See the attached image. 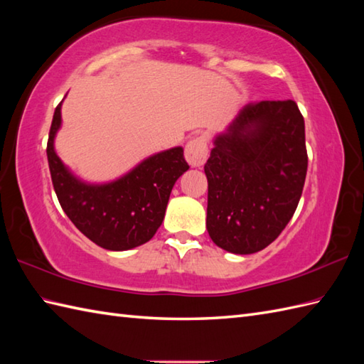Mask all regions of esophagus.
Returning <instances> with one entry per match:
<instances>
[{
    "mask_svg": "<svg viewBox=\"0 0 364 364\" xmlns=\"http://www.w3.org/2000/svg\"><path fill=\"white\" fill-rule=\"evenodd\" d=\"M184 156L192 167H202L208 159V139L205 136H197L191 139L186 145Z\"/></svg>",
    "mask_w": 364,
    "mask_h": 364,
    "instance_id": "1",
    "label": "esophagus"
}]
</instances>
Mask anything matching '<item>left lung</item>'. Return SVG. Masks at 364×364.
<instances>
[{
  "instance_id": "obj_1",
  "label": "left lung",
  "mask_w": 364,
  "mask_h": 364,
  "mask_svg": "<svg viewBox=\"0 0 364 364\" xmlns=\"http://www.w3.org/2000/svg\"><path fill=\"white\" fill-rule=\"evenodd\" d=\"M308 167L305 122L292 100L244 106L205 164L206 228L220 249L250 255L296 213Z\"/></svg>"
}]
</instances>
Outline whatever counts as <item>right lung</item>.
Here are the masks:
<instances>
[{
    "label": "right lung",
    "mask_w": 364,
    "mask_h": 364,
    "mask_svg": "<svg viewBox=\"0 0 364 364\" xmlns=\"http://www.w3.org/2000/svg\"><path fill=\"white\" fill-rule=\"evenodd\" d=\"M60 122L59 103L53 115L46 156L53 188L68 219L106 250H129L149 242L164 220L175 181L189 168L181 146L153 154L119 180L89 184L76 178L54 151Z\"/></svg>",
    "instance_id": "right-lung-1"
}]
</instances>
